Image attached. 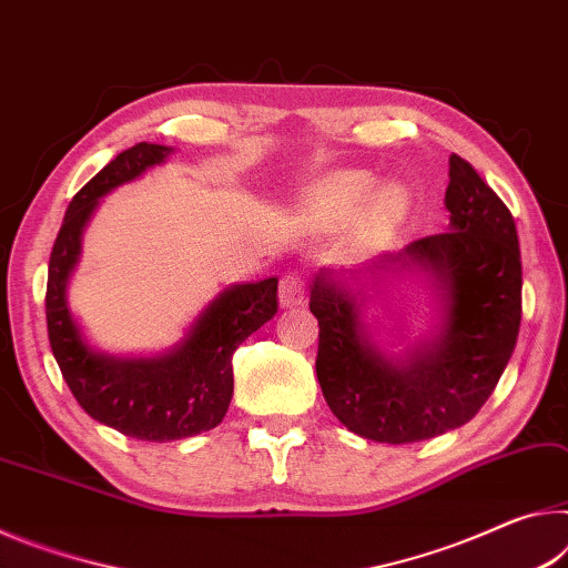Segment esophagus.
<instances>
[{
    "mask_svg": "<svg viewBox=\"0 0 568 568\" xmlns=\"http://www.w3.org/2000/svg\"><path fill=\"white\" fill-rule=\"evenodd\" d=\"M304 300V278L300 274H284L282 282H278V304L302 306Z\"/></svg>",
    "mask_w": 568,
    "mask_h": 568,
    "instance_id": "obj_1",
    "label": "esophagus"
}]
</instances>
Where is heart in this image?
Returning <instances> with one entry per match:
<instances>
[{
    "label": "heart",
    "instance_id": "obj_1",
    "mask_svg": "<svg viewBox=\"0 0 568 568\" xmlns=\"http://www.w3.org/2000/svg\"><path fill=\"white\" fill-rule=\"evenodd\" d=\"M375 189L377 179L367 171L334 173L314 189L312 209L332 223H345L357 216ZM372 199L365 211V223L369 231H385L395 226L407 206L405 193L395 189V185H387V189H383Z\"/></svg>",
    "mask_w": 568,
    "mask_h": 568
}]
</instances>
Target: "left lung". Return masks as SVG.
<instances>
[{
  "instance_id": "obj_1",
  "label": "left lung",
  "mask_w": 568,
  "mask_h": 568,
  "mask_svg": "<svg viewBox=\"0 0 568 568\" xmlns=\"http://www.w3.org/2000/svg\"><path fill=\"white\" fill-rule=\"evenodd\" d=\"M448 231L417 239L359 268H320L310 310L320 322L317 377L337 420L375 443H417L466 425L494 393L520 327V248L506 203L450 155ZM423 273L439 324L389 356L364 322L384 274Z\"/></svg>"
}]
</instances>
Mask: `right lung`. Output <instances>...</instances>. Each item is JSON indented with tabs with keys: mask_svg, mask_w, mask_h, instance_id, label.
<instances>
[{
	"mask_svg": "<svg viewBox=\"0 0 568 568\" xmlns=\"http://www.w3.org/2000/svg\"><path fill=\"white\" fill-rule=\"evenodd\" d=\"M169 145L138 143L115 155L70 201L54 239L48 274V334L52 355L92 420L138 440L169 443L216 427L234 395L231 357L248 334L276 314V276L231 284L209 302L179 345L153 357L108 355L88 342L68 302L82 234L100 199L165 163Z\"/></svg>",
	"mask_w": 568,
	"mask_h": 568,
	"instance_id": "1",
	"label": "right lung"
}]
</instances>
